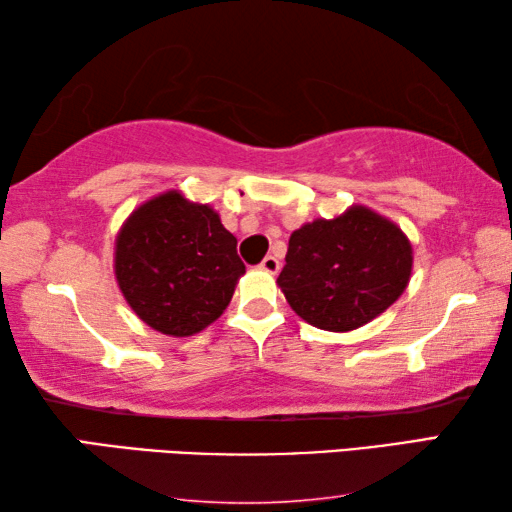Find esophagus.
Here are the masks:
<instances>
[{"label":"esophagus","mask_w":512,"mask_h":512,"mask_svg":"<svg viewBox=\"0 0 512 512\" xmlns=\"http://www.w3.org/2000/svg\"><path fill=\"white\" fill-rule=\"evenodd\" d=\"M259 268H262V271H266V273L275 275L277 271H280V259H277L275 255H266L262 259V264H259Z\"/></svg>","instance_id":"esophagus-1"}]
</instances>
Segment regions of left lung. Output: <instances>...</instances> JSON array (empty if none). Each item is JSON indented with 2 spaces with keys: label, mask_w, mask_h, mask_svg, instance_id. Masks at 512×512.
Segmentation results:
<instances>
[{
  "label": "left lung",
  "mask_w": 512,
  "mask_h": 512,
  "mask_svg": "<svg viewBox=\"0 0 512 512\" xmlns=\"http://www.w3.org/2000/svg\"><path fill=\"white\" fill-rule=\"evenodd\" d=\"M413 250L404 232L368 207L302 225L277 284L296 314L327 332L370 323L402 296Z\"/></svg>",
  "instance_id": "left-lung-1"
}]
</instances>
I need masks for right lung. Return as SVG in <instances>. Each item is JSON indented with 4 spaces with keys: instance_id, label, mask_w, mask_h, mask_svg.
<instances>
[{
    "instance_id": "right-lung-1",
    "label": "right lung",
    "mask_w": 512,
    "mask_h": 512,
    "mask_svg": "<svg viewBox=\"0 0 512 512\" xmlns=\"http://www.w3.org/2000/svg\"><path fill=\"white\" fill-rule=\"evenodd\" d=\"M246 266L210 205L151 198L117 235L115 275L128 305L167 336H192L223 314Z\"/></svg>"
}]
</instances>
